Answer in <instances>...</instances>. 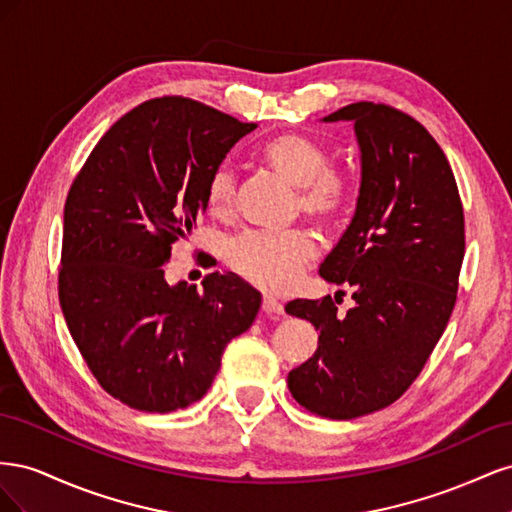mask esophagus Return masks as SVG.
<instances>
[{"label": "esophagus", "instance_id": "1", "mask_svg": "<svg viewBox=\"0 0 512 512\" xmlns=\"http://www.w3.org/2000/svg\"><path fill=\"white\" fill-rule=\"evenodd\" d=\"M262 312L271 318H280L284 314V305L275 297H271V294H265V297H262Z\"/></svg>", "mask_w": 512, "mask_h": 512}]
</instances>
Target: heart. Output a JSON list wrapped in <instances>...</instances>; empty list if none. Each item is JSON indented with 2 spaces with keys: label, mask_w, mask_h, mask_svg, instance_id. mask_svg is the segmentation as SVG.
I'll return each mask as SVG.
<instances>
[{
  "label": "heart",
  "mask_w": 512,
  "mask_h": 512,
  "mask_svg": "<svg viewBox=\"0 0 512 512\" xmlns=\"http://www.w3.org/2000/svg\"><path fill=\"white\" fill-rule=\"evenodd\" d=\"M260 160L288 183L297 185V209L331 224L350 209L352 177L331 164L327 145L303 132H282L260 147ZM237 177L228 164L209 170L203 185V203L218 220L235 207ZM316 256V243L305 230L245 232L226 250V265L243 280L267 290H282Z\"/></svg>",
  "instance_id": "1"
}]
</instances>
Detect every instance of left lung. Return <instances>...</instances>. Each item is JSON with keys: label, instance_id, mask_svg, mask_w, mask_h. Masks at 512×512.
<instances>
[{"label": "left lung", "instance_id": "1", "mask_svg": "<svg viewBox=\"0 0 512 512\" xmlns=\"http://www.w3.org/2000/svg\"><path fill=\"white\" fill-rule=\"evenodd\" d=\"M354 121L361 194L324 280L350 286L354 307L294 299L290 316L316 327L318 348L288 374L299 404L348 421L391 406L421 374L453 314L466 222L444 151L408 113L354 102L324 121Z\"/></svg>", "mask_w": 512, "mask_h": 512}]
</instances>
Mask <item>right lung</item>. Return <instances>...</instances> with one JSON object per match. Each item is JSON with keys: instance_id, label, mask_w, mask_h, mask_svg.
<instances>
[{"instance_id": "obj_1", "label": "right lung", "mask_w": 512, "mask_h": 512, "mask_svg": "<svg viewBox=\"0 0 512 512\" xmlns=\"http://www.w3.org/2000/svg\"><path fill=\"white\" fill-rule=\"evenodd\" d=\"M252 130L190 98H153L113 123L70 185L59 305L98 384L134 410L198 401L258 314L260 294L235 273L205 275L203 290L164 277L207 209L209 170Z\"/></svg>"}]
</instances>
